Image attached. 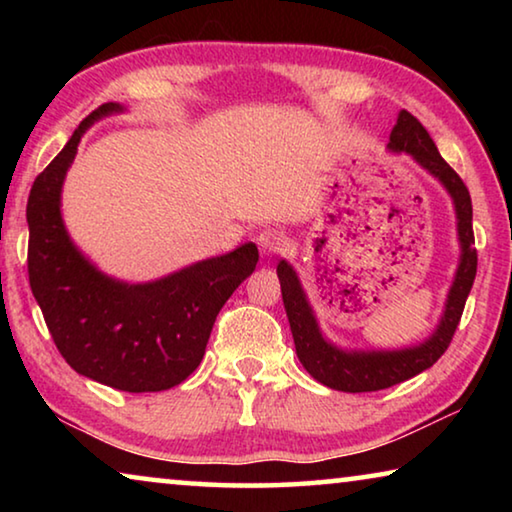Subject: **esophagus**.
Wrapping results in <instances>:
<instances>
[{
    "label": "esophagus",
    "mask_w": 512,
    "mask_h": 512,
    "mask_svg": "<svg viewBox=\"0 0 512 512\" xmlns=\"http://www.w3.org/2000/svg\"><path fill=\"white\" fill-rule=\"evenodd\" d=\"M257 246L264 255H280L282 250L287 248V237H284L280 230L266 228L257 235Z\"/></svg>",
    "instance_id": "esophagus-1"
}]
</instances>
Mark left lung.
<instances>
[{
    "mask_svg": "<svg viewBox=\"0 0 512 512\" xmlns=\"http://www.w3.org/2000/svg\"><path fill=\"white\" fill-rule=\"evenodd\" d=\"M393 151H406L418 160L424 169L433 173L447 192L454 198L456 219H458V239H461V264L454 277L452 289H449L445 314L440 325L427 341L415 345V348L393 350V352H343L327 343L320 334L318 323L311 311L309 302L302 291L298 275L284 262L277 264V277H280L282 300L287 309L293 343H296L298 359L311 377L334 391L343 393H370L391 388L400 381L420 375L422 370L431 368L452 343V336L461 323L465 300L476 275V248H474V230H472V198L467 192L461 176L449 167L438 153L431 135L427 133L418 119L409 110H402L397 124L391 131Z\"/></svg>",
    "mask_w": 512,
    "mask_h": 512,
    "instance_id": "left-lung-1",
    "label": "left lung"
}]
</instances>
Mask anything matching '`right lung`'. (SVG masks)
I'll return each mask as SVG.
<instances>
[{
  "label": "right lung",
  "instance_id": "add662e5",
  "mask_svg": "<svg viewBox=\"0 0 512 512\" xmlns=\"http://www.w3.org/2000/svg\"><path fill=\"white\" fill-rule=\"evenodd\" d=\"M103 103L85 117L65 149L33 180L29 284L58 352L79 375L126 393L167 391L201 363L212 325L235 289L257 266V246L205 259L149 284H124L99 273L67 237L60 187L81 135L119 112Z\"/></svg>",
  "mask_w": 512,
  "mask_h": 512
}]
</instances>
